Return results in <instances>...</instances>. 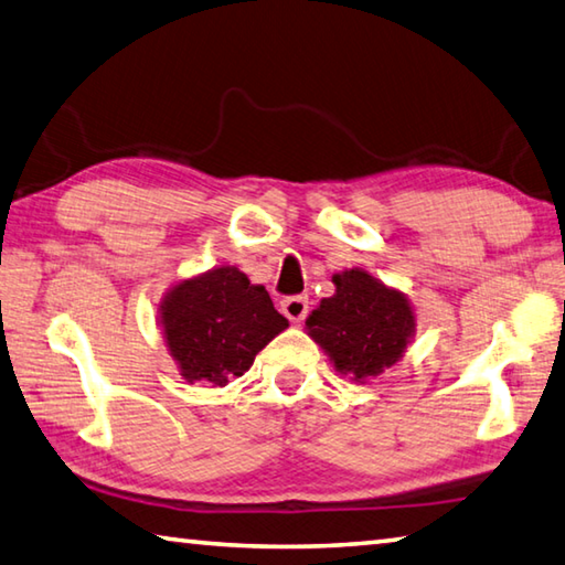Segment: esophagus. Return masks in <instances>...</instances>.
<instances>
[{
	"label": "esophagus",
	"mask_w": 565,
	"mask_h": 565,
	"mask_svg": "<svg viewBox=\"0 0 565 565\" xmlns=\"http://www.w3.org/2000/svg\"><path fill=\"white\" fill-rule=\"evenodd\" d=\"M281 311L291 323H301L309 313V299L306 296H286L281 301Z\"/></svg>",
	"instance_id": "1"
}]
</instances>
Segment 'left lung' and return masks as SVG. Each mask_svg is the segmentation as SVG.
I'll return each mask as SVG.
<instances>
[{
	"instance_id": "8db88e82",
	"label": "left lung",
	"mask_w": 565,
	"mask_h": 565,
	"mask_svg": "<svg viewBox=\"0 0 565 565\" xmlns=\"http://www.w3.org/2000/svg\"><path fill=\"white\" fill-rule=\"evenodd\" d=\"M335 294L306 318V331L331 358L333 367L355 383L393 367L415 338V309L403 291L365 269L333 274Z\"/></svg>"
}]
</instances>
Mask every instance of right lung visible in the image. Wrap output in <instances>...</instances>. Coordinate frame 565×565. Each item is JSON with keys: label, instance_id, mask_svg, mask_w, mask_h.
I'll list each match as a JSON object with an SVG mask.
<instances>
[{"label": "right lung", "instance_id": "obj_1", "mask_svg": "<svg viewBox=\"0 0 565 565\" xmlns=\"http://www.w3.org/2000/svg\"><path fill=\"white\" fill-rule=\"evenodd\" d=\"M158 313L172 361L190 385L244 375L256 353L289 328L264 286L237 266H214L170 286Z\"/></svg>", "mask_w": 565, "mask_h": 565}]
</instances>
